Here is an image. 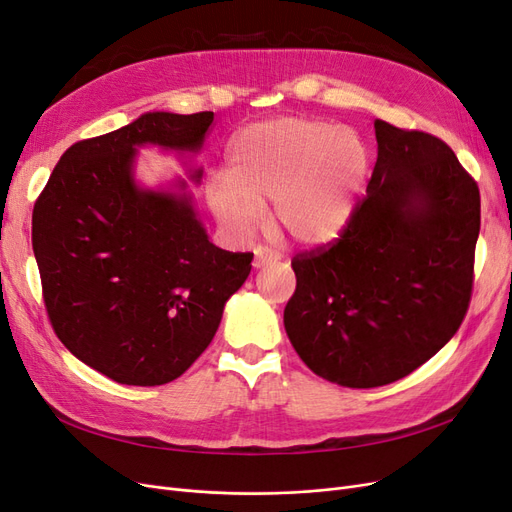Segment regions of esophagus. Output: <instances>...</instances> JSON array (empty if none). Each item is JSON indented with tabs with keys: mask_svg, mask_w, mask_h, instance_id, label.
<instances>
[{
	"mask_svg": "<svg viewBox=\"0 0 512 512\" xmlns=\"http://www.w3.org/2000/svg\"><path fill=\"white\" fill-rule=\"evenodd\" d=\"M280 258H282L280 252L269 250V247H256V250H254V267L260 269V267L269 265V262H277Z\"/></svg>",
	"mask_w": 512,
	"mask_h": 512,
	"instance_id": "esophagus-1",
	"label": "esophagus"
}]
</instances>
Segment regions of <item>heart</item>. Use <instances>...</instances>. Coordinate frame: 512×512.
<instances>
[{
	"label": "heart",
	"mask_w": 512,
	"mask_h": 512,
	"mask_svg": "<svg viewBox=\"0 0 512 512\" xmlns=\"http://www.w3.org/2000/svg\"><path fill=\"white\" fill-rule=\"evenodd\" d=\"M367 175V149L350 128L318 119L286 117L245 128L228 151L226 177L207 194L218 220L235 237H250L262 222V203L303 245L333 241L348 224Z\"/></svg>",
	"instance_id": "obj_1"
}]
</instances>
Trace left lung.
Segmentation results:
<instances>
[{"label": "left lung", "mask_w": 512, "mask_h": 512, "mask_svg": "<svg viewBox=\"0 0 512 512\" xmlns=\"http://www.w3.org/2000/svg\"><path fill=\"white\" fill-rule=\"evenodd\" d=\"M367 194L327 245L292 258L284 327L303 363L348 389L406 378L461 327L480 192L444 141L376 119Z\"/></svg>", "instance_id": "8db88e82"}]
</instances>
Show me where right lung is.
Masks as SVG:
<instances>
[{
    "mask_svg": "<svg viewBox=\"0 0 512 512\" xmlns=\"http://www.w3.org/2000/svg\"><path fill=\"white\" fill-rule=\"evenodd\" d=\"M211 123V111L147 113L74 143L34 205L32 245L53 331L119 384L179 378L252 271V252L209 241L188 196L141 190L132 179L136 147L196 151Z\"/></svg>",
    "mask_w": 512,
    "mask_h": 512,
    "instance_id": "right-lung-1",
    "label": "right lung"
}]
</instances>
